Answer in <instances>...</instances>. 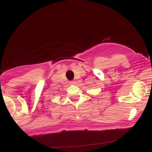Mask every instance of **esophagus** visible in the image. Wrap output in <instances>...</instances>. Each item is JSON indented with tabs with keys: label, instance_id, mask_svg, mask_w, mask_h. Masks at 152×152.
Returning a JSON list of instances; mask_svg holds the SVG:
<instances>
[{
	"label": "esophagus",
	"instance_id": "obj_1",
	"mask_svg": "<svg viewBox=\"0 0 152 152\" xmlns=\"http://www.w3.org/2000/svg\"><path fill=\"white\" fill-rule=\"evenodd\" d=\"M69 83H70V84H74L75 81H71L69 82Z\"/></svg>",
	"mask_w": 152,
	"mask_h": 152
}]
</instances>
